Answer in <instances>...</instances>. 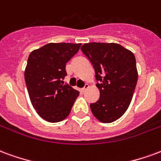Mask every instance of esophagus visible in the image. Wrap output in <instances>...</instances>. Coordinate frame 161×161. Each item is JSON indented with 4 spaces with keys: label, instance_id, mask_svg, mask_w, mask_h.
Segmentation results:
<instances>
[{
    "label": "esophagus",
    "instance_id": "esophagus-1",
    "mask_svg": "<svg viewBox=\"0 0 161 161\" xmlns=\"http://www.w3.org/2000/svg\"><path fill=\"white\" fill-rule=\"evenodd\" d=\"M88 88H89V85H88V84H86L85 86H84L83 88L80 89V92H85L86 91V90H87V89H88Z\"/></svg>",
    "mask_w": 161,
    "mask_h": 161
}]
</instances>
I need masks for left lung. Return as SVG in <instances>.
<instances>
[{
	"label": "left lung",
	"mask_w": 161,
	"mask_h": 161,
	"mask_svg": "<svg viewBox=\"0 0 161 161\" xmlns=\"http://www.w3.org/2000/svg\"><path fill=\"white\" fill-rule=\"evenodd\" d=\"M80 50L92 63L99 98L90 104L92 114L105 124L118 120L127 111L138 79L136 57L116 43H88Z\"/></svg>",
	"instance_id": "8db88e82"
}]
</instances>
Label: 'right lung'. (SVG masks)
<instances>
[{
  "label": "right lung",
  "mask_w": 161,
  "mask_h": 161,
  "mask_svg": "<svg viewBox=\"0 0 161 161\" xmlns=\"http://www.w3.org/2000/svg\"><path fill=\"white\" fill-rule=\"evenodd\" d=\"M81 43H50L31 51L25 69V80L31 105L39 117L50 123L64 120L79 92L63 85L66 63Z\"/></svg>",
  "instance_id": "add662e5"
}]
</instances>
